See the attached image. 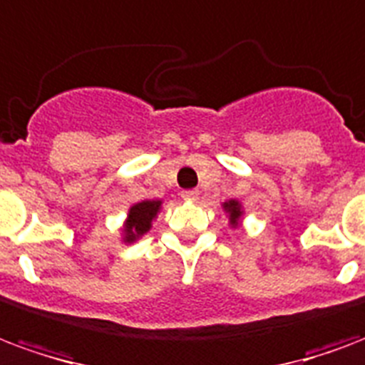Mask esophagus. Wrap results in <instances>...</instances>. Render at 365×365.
Masks as SVG:
<instances>
[{"instance_id": "34e87169", "label": "esophagus", "mask_w": 365, "mask_h": 365, "mask_svg": "<svg viewBox=\"0 0 365 365\" xmlns=\"http://www.w3.org/2000/svg\"><path fill=\"white\" fill-rule=\"evenodd\" d=\"M182 197L185 199V201H197V199H199V191L185 190V191H182Z\"/></svg>"}]
</instances>
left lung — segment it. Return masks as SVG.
Masks as SVG:
<instances>
[{
  "mask_svg": "<svg viewBox=\"0 0 365 365\" xmlns=\"http://www.w3.org/2000/svg\"><path fill=\"white\" fill-rule=\"evenodd\" d=\"M222 207L224 210L230 215V224L236 228L237 220H240V217H242V207H240V203H237V201H228V203H224Z\"/></svg>",
  "mask_w": 365,
  "mask_h": 365,
  "instance_id": "obj_1",
  "label": "left lung"
}]
</instances>
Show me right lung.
Wrapping results in <instances>:
<instances>
[{
    "label": "right lung",
    "mask_w": 365,
    "mask_h": 365,
    "mask_svg": "<svg viewBox=\"0 0 365 365\" xmlns=\"http://www.w3.org/2000/svg\"><path fill=\"white\" fill-rule=\"evenodd\" d=\"M162 201H143V203L133 205L129 209L128 222H125V242L131 244L137 237H141L143 234H147L150 230V222L156 217V212L160 209Z\"/></svg>",
    "instance_id": "right-lung-1"
}]
</instances>
